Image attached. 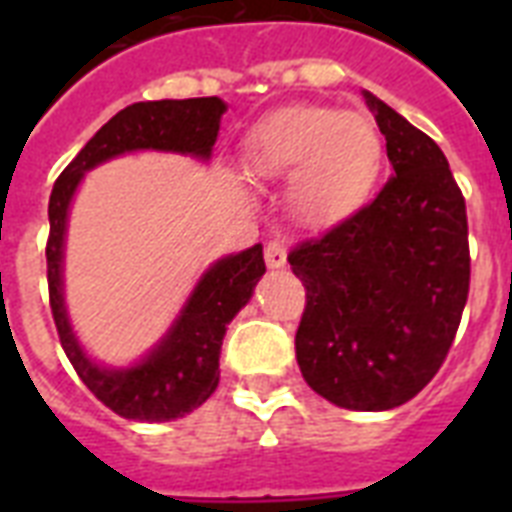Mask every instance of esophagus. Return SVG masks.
<instances>
[{"mask_svg":"<svg viewBox=\"0 0 512 512\" xmlns=\"http://www.w3.org/2000/svg\"><path fill=\"white\" fill-rule=\"evenodd\" d=\"M265 265L268 268H284L287 265V247L281 241H271L265 247Z\"/></svg>","mask_w":512,"mask_h":512,"instance_id":"esophagus-1","label":"esophagus"}]
</instances>
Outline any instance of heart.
<instances>
[{
	"label": "heart",
	"instance_id": "b5f03b06",
	"mask_svg": "<svg viewBox=\"0 0 512 512\" xmlns=\"http://www.w3.org/2000/svg\"><path fill=\"white\" fill-rule=\"evenodd\" d=\"M244 162L257 180H289L292 220L321 231L369 201L382 170V138L366 116L340 108H287L249 132Z\"/></svg>",
	"mask_w": 512,
	"mask_h": 512
}]
</instances>
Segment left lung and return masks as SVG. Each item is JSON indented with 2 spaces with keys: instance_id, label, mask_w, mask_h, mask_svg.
<instances>
[{
  "instance_id": "8db88e82",
  "label": "left lung",
  "mask_w": 512,
  "mask_h": 512,
  "mask_svg": "<svg viewBox=\"0 0 512 512\" xmlns=\"http://www.w3.org/2000/svg\"><path fill=\"white\" fill-rule=\"evenodd\" d=\"M393 175L377 199L289 252L305 287L297 364L350 412L406 404L441 369L468 303L465 199L444 151L364 92Z\"/></svg>"
}]
</instances>
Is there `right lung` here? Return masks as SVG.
<instances>
[{
  "label": "right lung",
  "mask_w": 512,
  "mask_h": 512,
  "mask_svg": "<svg viewBox=\"0 0 512 512\" xmlns=\"http://www.w3.org/2000/svg\"><path fill=\"white\" fill-rule=\"evenodd\" d=\"M220 98L146 100L108 119L52 185L47 284L60 345L82 382L119 417L135 422H170L201 406L220 382V348L233 316L249 303L265 273L263 244L220 257L201 273L185 305L156 345L130 366H103L84 350L68 319L63 292V257L71 201L84 175L98 164L132 151H167L209 162L220 119Z\"/></svg>",
  "instance_id": "obj_1"
}]
</instances>
